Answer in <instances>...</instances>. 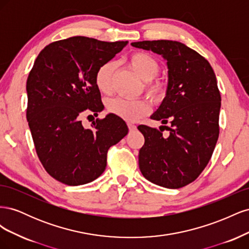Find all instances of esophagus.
<instances>
[{"mask_svg": "<svg viewBox=\"0 0 249 249\" xmlns=\"http://www.w3.org/2000/svg\"><path fill=\"white\" fill-rule=\"evenodd\" d=\"M127 126H129V130L130 131H135L137 129V126L135 125V124H127Z\"/></svg>", "mask_w": 249, "mask_h": 249, "instance_id": "obj_1", "label": "esophagus"}]
</instances>
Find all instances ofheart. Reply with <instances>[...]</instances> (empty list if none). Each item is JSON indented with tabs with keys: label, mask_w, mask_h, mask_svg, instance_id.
<instances>
[{
	"label": "heart",
	"mask_w": 249,
	"mask_h": 249,
	"mask_svg": "<svg viewBox=\"0 0 249 249\" xmlns=\"http://www.w3.org/2000/svg\"><path fill=\"white\" fill-rule=\"evenodd\" d=\"M127 64L144 81V89L153 100L159 102L166 94L167 85L163 80L155 78L160 70L159 62L156 58L147 53L137 52L127 59ZM115 63L108 61L103 63L95 72V85L103 93L112 91L113 73L115 71ZM107 110L127 122H135L145 116L150 110V105L144 99L127 100L124 97H114L107 102Z\"/></svg>",
	"instance_id": "b5f03b06"
}]
</instances>
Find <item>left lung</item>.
Segmentation results:
<instances>
[{
	"mask_svg": "<svg viewBox=\"0 0 249 249\" xmlns=\"http://www.w3.org/2000/svg\"><path fill=\"white\" fill-rule=\"evenodd\" d=\"M166 60L168 83L160 107L150 116L170 131L144 124L138 130L145 142L139 150V168L158 186L178 189L192 183L209 163L219 136L221 96L208 60L186 44L173 40L132 42ZM169 123L170 127L165 126Z\"/></svg>",
	"mask_w": 249,
	"mask_h": 249,
	"instance_id": "left-lung-1",
	"label": "left lung"
}]
</instances>
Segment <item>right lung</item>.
Listing matches in <instances>:
<instances>
[{"mask_svg": "<svg viewBox=\"0 0 249 249\" xmlns=\"http://www.w3.org/2000/svg\"><path fill=\"white\" fill-rule=\"evenodd\" d=\"M127 41L84 36L50 43L37 56L27 80V120L37 156L51 177L69 186L92 182L107 166V153L129 132L112 113L82 125L86 113L104 110L95 72Z\"/></svg>", "mask_w": 249, "mask_h": 249, "instance_id": "obj_1", "label": "right lung"}]
</instances>
